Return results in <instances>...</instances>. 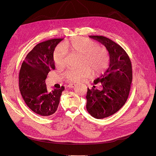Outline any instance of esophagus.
<instances>
[{
  "label": "esophagus",
  "instance_id": "obj_1",
  "mask_svg": "<svg viewBox=\"0 0 156 156\" xmlns=\"http://www.w3.org/2000/svg\"><path fill=\"white\" fill-rule=\"evenodd\" d=\"M75 86V84L74 83H69L68 85H67V87H68V88H73Z\"/></svg>",
  "mask_w": 156,
  "mask_h": 156
}]
</instances>
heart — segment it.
I'll list each match as a JSON object with an SVG mask.
<instances>
[{
    "instance_id": "heart-1",
    "label": "heart",
    "mask_w": 156,
    "mask_h": 156,
    "mask_svg": "<svg viewBox=\"0 0 156 156\" xmlns=\"http://www.w3.org/2000/svg\"><path fill=\"white\" fill-rule=\"evenodd\" d=\"M62 48L69 53L79 55L80 66L66 71L63 76L70 82H79L92 75L103 73L109 64L110 56L104 46L97 45L95 41L82 37H73L62 44ZM53 61L56 68L64 67L65 53L64 50L58 48L53 53Z\"/></svg>"
}]
</instances>
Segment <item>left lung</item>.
Segmentation results:
<instances>
[{"label":"left lung","mask_w":156,"mask_h":156,"mask_svg":"<svg viewBox=\"0 0 156 156\" xmlns=\"http://www.w3.org/2000/svg\"><path fill=\"white\" fill-rule=\"evenodd\" d=\"M108 51L109 66L87 94V109L98 119H104L119 111L128 98L132 81V66L125 50L115 41L102 36H90Z\"/></svg>","instance_id":"left-lung-1"}]
</instances>
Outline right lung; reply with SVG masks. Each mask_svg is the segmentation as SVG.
Here are the masks:
<instances>
[{"label": "right lung", "instance_id": "obj_1", "mask_svg": "<svg viewBox=\"0 0 156 156\" xmlns=\"http://www.w3.org/2000/svg\"><path fill=\"white\" fill-rule=\"evenodd\" d=\"M63 39L55 38L37 44L23 60L19 75L21 96L27 106L37 115L50 116L57 110L63 86L48 92L45 79L55 69L53 52Z\"/></svg>", "mask_w": 156, "mask_h": 156}]
</instances>
